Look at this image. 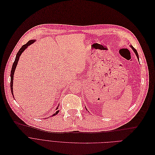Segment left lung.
Instances as JSON below:
<instances>
[{
	"label": "left lung",
	"instance_id": "obj_1",
	"mask_svg": "<svg viewBox=\"0 0 155 155\" xmlns=\"http://www.w3.org/2000/svg\"><path fill=\"white\" fill-rule=\"evenodd\" d=\"M130 47H131V48L132 49V50H133L134 51V52L135 53V54H136V55L137 56V59H138V61H139V55H138V54H137V50L133 47H132V45H130ZM86 110H87V108H86Z\"/></svg>",
	"mask_w": 155,
	"mask_h": 155
}]
</instances>
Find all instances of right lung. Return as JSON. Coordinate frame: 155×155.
Listing matches in <instances>:
<instances>
[{"mask_svg": "<svg viewBox=\"0 0 155 155\" xmlns=\"http://www.w3.org/2000/svg\"><path fill=\"white\" fill-rule=\"evenodd\" d=\"M36 40H29L26 44L25 45H23L21 47V48L19 49V50L18 51V52L17 53L16 58H15V61H14L13 64H12V69H11V93L12 94L13 96V98H14V94H13V79H14V72H15L16 68L17 67V65L19 59V57L21 56V55L22 54V53L23 52V51L29 46L30 45H31L32 43H33ZM59 106V105H58ZM58 106L56 108V110H57L58 108ZM58 112H59V110H57L55 114H54L50 116V117H54L55 115H56L57 114H58Z\"/></svg>", "mask_w": 155, "mask_h": 155, "instance_id": "1", "label": "right lung"}]
</instances>
